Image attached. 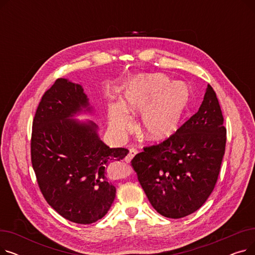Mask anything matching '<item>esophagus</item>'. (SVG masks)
<instances>
[{
    "mask_svg": "<svg viewBox=\"0 0 255 255\" xmlns=\"http://www.w3.org/2000/svg\"><path fill=\"white\" fill-rule=\"evenodd\" d=\"M136 154H137V150H136L135 148H130L128 155H127L126 158H125V161H126V162H130L131 160H132V158L134 157Z\"/></svg>",
    "mask_w": 255,
    "mask_h": 255,
    "instance_id": "obj_1",
    "label": "esophagus"
}]
</instances>
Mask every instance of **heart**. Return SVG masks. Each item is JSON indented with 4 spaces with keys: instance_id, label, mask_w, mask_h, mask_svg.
I'll return each instance as SVG.
<instances>
[{
    "instance_id": "heart-1",
    "label": "heart",
    "mask_w": 255,
    "mask_h": 255,
    "mask_svg": "<svg viewBox=\"0 0 255 255\" xmlns=\"http://www.w3.org/2000/svg\"><path fill=\"white\" fill-rule=\"evenodd\" d=\"M191 101V91L183 82H171L163 74H140L124 87L121 104L110 107V124L118 132L129 130L131 119L126 113L140 112L138 129L142 137L163 140L181 127Z\"/></svg>"
}]
</instances>
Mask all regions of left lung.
<instances>
[{
    "mask_svg": "<svg viewBox=\"0 0 255 255\" xmlns=\"http://www.w3.org/2000/svg\"><path fill=\"white\" fill-rule=\"evenodd\" d=\"M225 143L219 101L208 85L198 112L168 138L143 146L131 166L153 208L178 219L197 211L215 188Z\"/></svg>",
    "mask_w": 255,
    "mask_h": 255,
    "instance_id": "obj_1",
    "label": "left lung"
}]
</instances>
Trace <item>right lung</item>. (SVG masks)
Segmentation results:
<instances>
[{
    "label": "right lung",
    "mask_w": 255,
    "mask_h": 255,
    "mask_svg": "<svg viewBox=\"0 0 255 255\" xmlns=\"http://www.w3.org/2000/svg\"><path fill=\"white\" fill-rule=\"evenodd\" d=\"M88 105L82 86L58 78L39 102L31 137L40 191L62 217L78 224L96 222L109 212L116 197L110 167L129 152L107 146L95 123L70 119Z\"/></svg>",
    "instance_id": "right-lung-1"
}]
</instances>
